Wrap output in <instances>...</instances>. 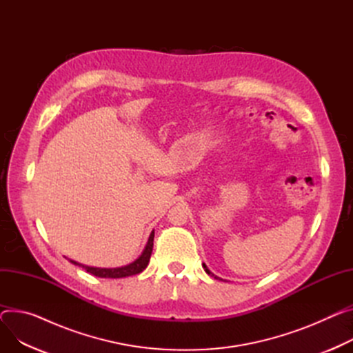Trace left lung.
<instances>
[{"label":"left lung","mask_w":353,"mask_h":353,"mask_svg":"<svg viewBox=\"0 0 353 353\" xmlns=\"http://www.w3.org/2000/svg\"><path fill=\"white\" fill-rule=\"evenodd\" d=\"M202 267H203V268H205V271H206V273H208V274H209V276H212V277H214V279H219V277H218V276H214V274H213V273H212V271H210V270H209V268H208V267H206V264H205V263H202ZM219 280H222V279H219Z\"/></svg>","instance_id":"1"}]
</instances>
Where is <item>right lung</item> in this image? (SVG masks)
<instances>
[{
	"instance_id": "1",
	"label": "right lung",
	"mask_w": 353,
	"mask_h": 353,
	"mask_svg": "<svg viewBox=\"0 0 353 353\" xmlns=\"http://www.w3.org/2000/svg\"><path fill=\"white\" fill-rule=\"evenodd\" d=\"M152 246H154V230L151 232L147 245L143 250V253L139 256V259H135L132 263L123 265V267H116V268H100V267H90V265H85L80 264L74 260H70V263L83 267L88 273L100 277V279H123V277H128V276H135L141 273L143 270H145V267L148 265L151 253H152Z\"/></svg>"
}]
</instances>
